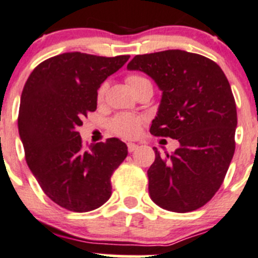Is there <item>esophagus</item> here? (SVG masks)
Wrapping results in <instances>:
<instances>
[{
    "label": "esophagus",
    "instance_id": "obj_1",
    "mask_svg": "<svg viewBox=\"0 0 258 258\" xmlns=\"http://www.w3.org/2000/svg\"><path fill=\"white\" fill-rule=\"evenodd\" d=\"M137 148H138V145L135 144V143H128V150H129L130 153L134 152V150L137 149Z\"/></svg>",
    "mask_w": 258,
    "mask_h": 258
}]
</instances>
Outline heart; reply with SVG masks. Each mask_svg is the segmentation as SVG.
<instances>
[{"label": "heart", "instance_id": "heart-1", "mask_svg": "<svg viewBox=\"0 0 258 258\" xmlns=\"http://www.w3.org/2000/svg\"><path fill=\"white\" fill-rule=\"evenodd\" d=\"M126 84L132 89L133 93L144 85H152V83L142 75H129L126 78ZM105 90L106 84H104L99 89V99H103ZM143 124H144V119L142 116L134 115V114H119L115 118L111 119L110 123H109V126L113 130V133H115L119 137L134 138L140 133Z\"/></svg>", "mask_w": 258, "mask_h": 258}]
</instances>
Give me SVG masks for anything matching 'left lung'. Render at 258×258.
Here are the masks:
<instances>
[{
    "mask_svg": "<svg viewBox=\"0 0 258 258\" xmlns=\"http://www.w3.org/2000/svg\"><path fill=\"white\" fill-rule=\"evenodd\" d=\"M128 70L147 74L162 91L150 133L179 142L148 169L149 196L167 211L192 212L221 187L234 154L237 110L222 69L210 58L182 50L137 55Z\"/></svg>",
    "mask_w": 258,
    "mask_h": 258,
    "instance_id": "obj_1",
    "label": "left lung"
}]
</instances>
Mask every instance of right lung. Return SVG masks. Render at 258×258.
<instances>
[{
    "instance_id": "1",
    "label": "right lung",
    "mask_w": 258,
    "mask_h": 258,
    "mask_svg": "<svg viewBox=\"0 0 258 258\" xmlns=\"http://www.w3.org/2000/svg\"><path fill=\"white\" fill-rule=\"evenodd\" d=\"M128 55L115 57L65 52L35 68L21 94L19 133L27 165L51 201L89 212L111 196L110 178L128 155L116 138L83 147L78 128L95 111L98 90Z\"/></svg>"
}]
</instances>
